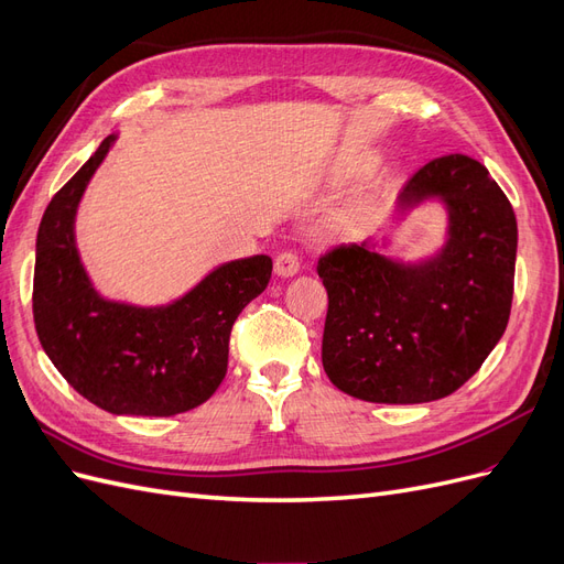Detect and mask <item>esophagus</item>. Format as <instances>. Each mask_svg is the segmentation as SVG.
Segmentation results:
<instances>
[{"label": "esophagus", "mask_w": 564, "mask_h": 564, "mask_svg": "<svg viewBox=\"0 0 564 564\" xmlns=\"http://www.w3.org/2000/svg\"><path fill=\"white\" fill-rule=\"evenodd\" d=\"M301 268L299 256L294 251H282L275 259V272L280 278H294Z\"/></svg>", "instance_id": "34e87169"}]
</instances>
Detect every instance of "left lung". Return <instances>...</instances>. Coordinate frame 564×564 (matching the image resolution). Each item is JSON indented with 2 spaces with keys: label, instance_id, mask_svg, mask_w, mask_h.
Wrapping results in <instances>:
<instances>
[{
  "label": "left lung",
  "instance_id": "1",
  "mask_svg": "<svg viewBox=\"0 0 564 564\" xmlns=\"http://www.w3.org/2000/svg\"><path fill=\"white\" fill-rule=\"evenodd\" d=\"M425 199L447 209V242L402 263L379 242L319 256L329 296L322 365L365 402L421 404L452 395L482 367L510 317L518 220L501 187L468 155H445L404 183L395 218Z\"/></svg>",
  "mask_w": 564,
  "mask_h": 564
}]
</instances>
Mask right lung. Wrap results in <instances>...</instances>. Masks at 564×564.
<instances>
[{
	"mask_svg": "<svg viewBox=\"0 0 564 564\" xmlns=\"http://www.w3.org/2000/svg\"><path fill=\"white\" fill-rule=\"evenodd\" d=\"M110 133L48 202L37 232L32 315L48 360L82 398L117 416H174L207 402L228 371L232 324L270 282V256L212 270L169 305L108 301L79 261L75 216Z\"/></svg>",
	"mask_w": 564,
	"mask_h": 564,
	"instance_id": "right-lung-1",
	"label": "right lung"
}]
</instances>
